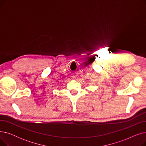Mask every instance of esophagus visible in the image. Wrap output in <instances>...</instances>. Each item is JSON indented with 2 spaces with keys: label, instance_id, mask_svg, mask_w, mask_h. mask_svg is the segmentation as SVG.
<instances>
[{
  "label": "esophagus",
  "instance_id": "1",
  "mask_svg": "<svg viewBox=\"0 0 146 146\" xmlns=\"http://www.w3.org/2000/svg\"><path fill=\"white\" fill-rule=\"evenodd\" d=\"M72 78H73V79H75V78H76V76H75V75H72Z\"/></svg>",
  "mask_w": 146,
  "mask_h": 146
}]
</instances>
